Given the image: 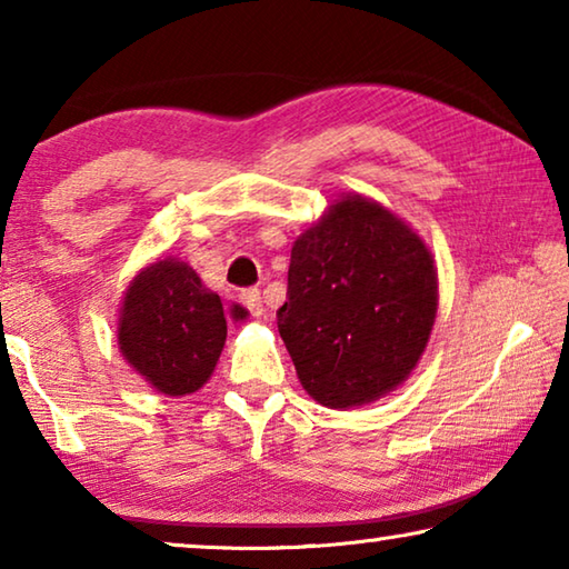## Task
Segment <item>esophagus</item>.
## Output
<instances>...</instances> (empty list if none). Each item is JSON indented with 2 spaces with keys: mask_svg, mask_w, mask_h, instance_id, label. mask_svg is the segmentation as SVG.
I'll list each match as a JSON object with an SVG mask.
<instances>
[{
  "mask_svg": "<svg viewBox=\"0 0 569 569\" xmlns=\"http://www.w3.org/2000/svg\"><path fill=\"white\" fill-rule=\"evenodd\" d=\"M240 303H243L250 313L253 316H263V298L258 288H246V291H240Z\"/></svg>",
  "mask_w": 569,
  "mask_h": 569,
  "instance_id": "34e87169",
  "label": "esophagus"
}]
</instances>
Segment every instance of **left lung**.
<instances>
[{"mask_svg":"<svg viewBox=\"0 0 569 569\" xmlns=\"http://www.w3.org/2000/svg\"><path fill=\"white\" fill-rule=\"evenodd\" d=\"M437 308V266L417 230L349 192L296 238L276 316L308 397L353 409L409 379Z\"/></svg>","mask_w":569,"mask_h":569,"instance_id":"left-lung-1","label":"left lung"}]
</instances>
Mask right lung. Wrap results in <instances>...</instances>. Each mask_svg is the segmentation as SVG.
Segmentation results:
<instances>
[{"instance_id":"1","label":"right lung","mask_w":569,"mask_h":569,"mask_svg":"<svg viewBox=\"0 0 569 569\" xmlns=\"http://www.w3.org/2000/svg\"><path fill=\"white\" fill-rule=\"evenodd\" d=\"M240 311L236 319H246ZM220 296L180 258L140 268L124 291L118 346L132 371L166 397H188L216 371L226 346Z\"/></svg>"}]
</instances>
